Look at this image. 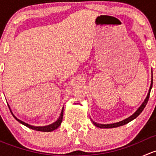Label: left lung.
Here are the masks:
<instances>
[{"mask_svg": "<svg viewBox=\"0 0 156 156\" xmlns=\"http://www.w3.org/2000/svg\"><path fill=\"white\" fill-rule=\"evenodd\" d=\"M152 81H151V86H150V88H149V94H148L147 97H146V100H144V103H143L142 105H141V106L139 108L137 109V111L136 112L134 113L133 115H132L130 117L127 118V119H125V120L122 121V122H118V123H114V124H109V125H100V124H97L96 123V122H94V121L91 120V122L94 123V125H95V126L98 127H100V128H112V127H119V126H122V125H126V124L128 123V122H131L132 120H133L134 119H136V117H137L138 115H139L140 114L141 112H142L143 110L144 109V108L146 107V104H147L148 103V100H149V95H150V91H151V89H152Z\"/></svg>", "mask_w": 156, "mask_h": 156, "instance_id": "8db88e82", "label": "left lung"}]
</instances>
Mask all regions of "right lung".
Returning a JSON list of instances; mask_svg holds the SVG:
<instances>
[{"instance_id": "right-lung-1", "label": "right lung", "mask_w": 156, "mask_h": 156, "mask_svg": "<svg viewBox=\"0 0 156 156\" xmlns=\"http://www.w3.org/2000/svg\"><path fill=\"white\" fill-rule=\"evenodd\" d=\"M9 108H10V106H9ZM11 111V110H10ZM11 113H12V112H11ZM12 116L14 117V119H16V121H18L20 123L23 124V125H25V126L28 127L29 128H31L32 129V130H38V131H43V132H50V131H53V130H56L57 127H59V125H61V123H62V118H63V108L62 109V112H61V114H60V116H59V119H58L57 121H56V122H54L53 124H52V125H48V126H44V127H35V126H31V125H29V124L27 123H25L24 122H22L21 120H20V119H17L15 115H14L12 113Z\"/></svg>"}]
</instances>
